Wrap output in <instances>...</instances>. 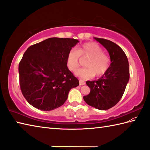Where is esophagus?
I'll use <instances>...</instances> for the list:
<instances>
[{
  "label": "esophagus",
  "mask_w": 150,
  "mask_h": 150,
  "mask_svg": "<svg viewBox=\"0 0 150 150\" xmlns=\"http://www.w3.org/2000/svg\"><path fill=\"white\" fill-rule=\"evenodd\" d=\"M85 84H86V82L83 80H81V79H80V80H79V84H80V86L85 85Z\"/></svg>",
  "instance_id": "esophagus-1"
}]
</instances>
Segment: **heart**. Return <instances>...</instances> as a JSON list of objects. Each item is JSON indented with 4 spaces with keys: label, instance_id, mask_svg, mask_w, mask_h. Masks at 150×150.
<instances>
[{
    "label": "heart",
    "instance_id": "heart-1",
    "mask_svg": "<svg viewBox=\"0 0 150 150\" xmlns=\"http://www.w3.org/2000/svg\"><path fill=\"white\" fill-rule=\"evenodd\" d=\"M80 57H88L85 62L86 68L76 71L79 77L88 79L95 75L100 77L106 73L110 66L111 60L104 53V50L98 44L90 42L82 44L77 50L71 49L66 57V65L69 71L74 72L80 65Z\"/></svg>",
    "mask_w": 150,
    "mask_h": 150
}]
</instances>
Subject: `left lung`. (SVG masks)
<instances>
[{
    "label": "left lung",
    "mask_w": 150,
    "mask_h": 150,
    "mask_svg": "<svg viewBox=\"0 0 150 150\" xmlns=\"http://www.w3.org/2000/svg\"><path fill=\"white\" fill-rule=\"evenodd\" d=\"M110 54L109 69L97 81H86L90 93L83 98L88 105L106 110L116 105L122 98L129 79L128 60L120 47L109 40L94 37Z\"/></svg>",
    "instance_id": "left-lung-1"
}]
</instances>
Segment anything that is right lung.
<instances>
[{
  "mask_svg": "<svg viewBox=\"0 0 150 150\" xmlns=\"http://www.w3.org/2000/svg\"><path fill=\"white\" fill-rule=\"evenodd\" d=\"M79 42L69 38L53 37L30 46L18 64L19 83L24 98L43 111L61 106L79 81L68 69L66 57Z\"/></svg>",
  "mask_w": 150,
  "mask_h": 150,
  "instance_id": "obj_1",
  "label": "right lung"
}]
</instances>
